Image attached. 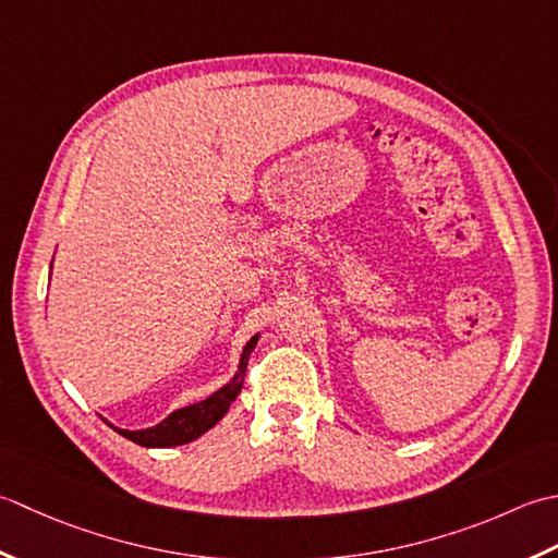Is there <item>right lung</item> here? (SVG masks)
Listing matches in <instances>:
<instances>
[{"instance_id": "add662e5", "label": "right lung", "mask_w": 558, "mask_h": 558, "mask_svg": "<svg viewBox=\"0 0 558 558\" xmlns=\"http://www.w3.org/2000/svg\"><path fill=\"white\" fill-rule=\"evenodd\" d=\"M257 339H259V335H255L245 344L243 354H241V363H238V371L231 378V383H226L221 390H216L214 395H209L207 400L183 407V409H175L173 414H168L161 424H156L151 428H142V430L116 428V430L120 436L136 442V446H144V448L185 446V442L199 438L202 434H207L211 426L221 422L223 414L229 412L231 402L238 397V392L243 390L247 359H250V354H253Z\"/></svg>"}]
</instances>
